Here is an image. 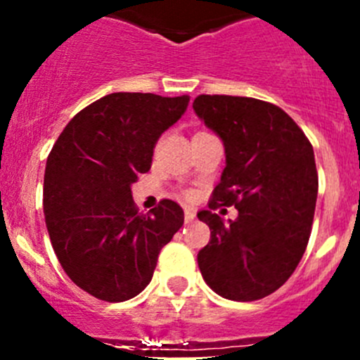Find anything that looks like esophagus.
I'll use <instances>...</instances> for the list:
<instances>
[{
	"label": "esophagus",
	"instance_id": "34e87169",
	"mask_svg": "<svg viewBox=\"0 0 360 360\" xmlns=\"http://www.w3.org/2000/svg\"><path fill=\"white\" fill-rule=\"evenodd\" d=\"M184 218H186V224H191V221H193V219L196 218V212H195V209L187 207L186 211H184Z\"/></svg>",
	"mask_w": 360,
	"mask_h": 360
}]
</instances>
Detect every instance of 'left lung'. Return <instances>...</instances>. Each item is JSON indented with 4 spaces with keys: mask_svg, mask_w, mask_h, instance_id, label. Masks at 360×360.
Masks as SVG:
<instances>
[{
    "mask_svg": "<svg viewBox=\"0 0 360 360\" xmlns=\"http://www.w3.org/2000/svg\"><path fill=\"white\" fill-rule=\"evenodd\" d=\"M193 108L227 155L211 211L198 212L211 229L200 272L221 297L263 299L285 285L307 250L319 189L314 148L292 117L259 98L198 95ZM221 205L238 209L234 222L212 212Z\"/></svg>",
    "mask_w": 360,
    "mask_h": 360,
    "instance_id": "left-lung-1",
    "label": "left lung"
}]
</instances>
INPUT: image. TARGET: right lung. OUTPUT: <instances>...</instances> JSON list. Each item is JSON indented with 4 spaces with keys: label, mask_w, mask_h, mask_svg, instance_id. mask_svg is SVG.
<instances>
[{
    "label": "right lung",
    "mask_w": 360,
    "mask_h": 360,
    "mask_svg": "<svg viewBox=\"0 0 360 360\" xmlns=\"http://www.w3.org/2000/svg\"><path fill=\"white\" fill-rule=\"evenodd\" d=\"M187 104V95L110 94L66 124L46 158L43 211L53 252L94 297L120 303L141 294L184 225L173 200L139 212L131 184L148 173L155 144Z\"/></svg>",
    "instance_id": "obj_1"
}]
</instances>
